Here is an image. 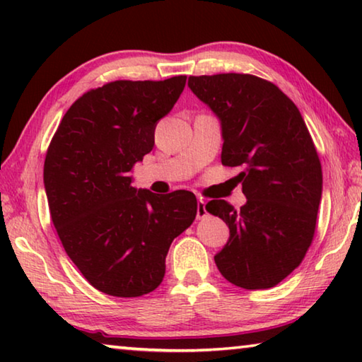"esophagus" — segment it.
<instances>
[{
    "instance_id": "esophagus-1",
    "label": "esophagus",
    "mask_w": 362,
    "mask_h": 362,
    "mask_svg": "<svg viewBox=\"0 0 362 362\" xmlns=\"http://www.w3.org/2000/svg\"><path fill=\"white\" fill-rule=\"evenodd\" d=\"M196 216L198 218H204L207 216V209H206V203L204 201H198V207H196Z\"/></svg>"
}]
</instances>
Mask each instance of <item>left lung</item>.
Segmentation results:
<instances>
[{
    "instance_id": "left-lung-1",
    "label": "left lung",
    "mask_w": 362,
    "mask_h": 362,
    "mask_svg": "<svg viewBox=\"0 0 362 362\" xmlns=\"http://www.w3.org/2000/svg\"><path fill=\"white\" fill-rule=\"evenodd\" d=\"M188 88L217 116L222 164L244 166L246 204L223 199L206 209L228 225L230 238L214 255L222 276L243 289H269L296 269L308 250L322 194L313 140L289 97L252 75L189 76Z\"/></svg>"
}]
</instances>
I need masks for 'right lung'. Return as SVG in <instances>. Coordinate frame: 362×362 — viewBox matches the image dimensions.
Segmentation results:
<instances>
[{
	"label": "right lung",
	"instance_id": "1",
	"mask_svg": "<svg viewBox=\"0 0 362 362\" xmlns=\"http://www.w3.org/2000/svg\"><path fill=\"white\" fill-rule=\"evenodd\" d=\"M187 76L113 81L73 103L45 161V189L65 252L95 289L113 297L155 291L174 238L196 217V196L132 187V169L155 145L158 121Z\"/></svg>",
	"mask_w": 362,
	"mask_h": 362
}]
</instances>
